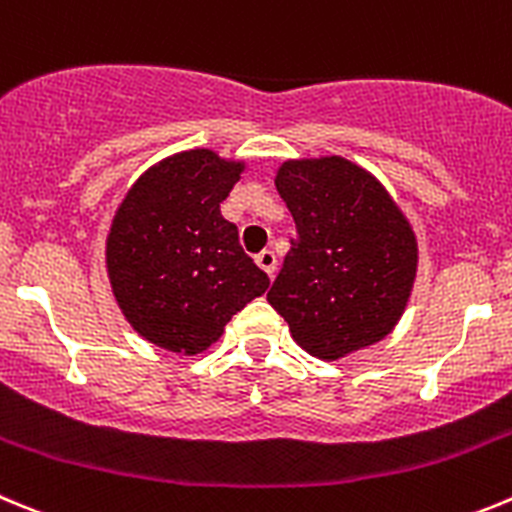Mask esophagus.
Returning <instances> with one entry per match:
<instances>
[{"label": "esophagus", "instance_id": "1", "mask_svg": "<svg viewBox=\"0 0 512 512\" xmlns=\"http://www.w3.org/2000/svg\"><path fill=\"white\" fill-rule=\"evenodd\" d=\"M255 262L260 270H265L267 275L272 278V272H275V267H278V257H275V252L272 250H262L260 255H255Z\"/></svg>", "mask_w": 512, "mask_h": 512}]
</instances>
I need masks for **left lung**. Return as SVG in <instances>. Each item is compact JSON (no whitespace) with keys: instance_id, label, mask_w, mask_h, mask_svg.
Returning a JSON list of instances; mask_svg holds the SVG:
<instances>
[{"instance_id":"obj_1","label":"left lung","mask_w":512,"mask_h":512,"mask_svg":"<svg viewBox=\"0 0 512 512\" xmlns=\"http://www.w3.org/2000/svg\"><path fill=\"white\" fill-rule=\"evenodd\" d=\"M275 186L298 240L267 293L303 351L338 361L389 336L417 278L412 224L374 174L341 156L288 159Z\"/></svg>"}]
</instances>
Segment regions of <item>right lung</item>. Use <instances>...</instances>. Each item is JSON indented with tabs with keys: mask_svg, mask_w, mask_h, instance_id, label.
<instances>
[{
	"mask_svg": "<svg viewBox=\"0 0 512 512\" xmlns=\"http://www.w3.org/2000/svg\"><path fill=\"white\" fill-rule=\"evenodd\" d=\"M247 169L212 148L148 166L113 214L105 270L133 331L154 346L197 356L267 288L219 204Z\"/></svg>",
	"mask_w": 512,
	"mask_h": 512,
	"instance_id": "obj_1",
	"label": "right lung"
}]
</instances>
